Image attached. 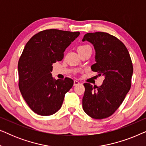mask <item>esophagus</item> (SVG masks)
<instances>
[{"label": "esophagus", "mask_w": 146, "mask_h": 146, "mask_svg": "<svg viewBox=\"0 0 146 146\" xmlns=\"http://www.w3.org/2000/svg\"><path fill=\"white\" fill-rule=\"evenodd\" d=\"M80 84V82L79 81H78V80H75L74 81V86H76V85H78V84Z\"/></svg>", "instance_id": "1"}]
</instances>
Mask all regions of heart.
Returning a JSON list of instances; mask_svg holds the SVG:
<instances>
[{
	"instance_id": "1",
	"label": "heart",
	"mask_w": 146,
	"mask_h": 146,
	"mask_svg": "<svg viewBox=\"0 0 146 146\" xmlns=\"http://www.w3.org/2000/svg\"><path fill=\"white\" fill-rule=\"evenodd\" d=\"M88 46H86V45H82V46H80L78 48V50H80V49H82V48H84Z\"/></svg>"
}]
</instances>
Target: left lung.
<instances>
[{
	"instance_id": "8db88e82",
	"label": "left lung",
	"mask_w": 146,
	"mask_h": 146,
	"mask_svg": "<svg viewBox=\"0 0 146 146\" xmlns=\"http://www.w3.org/2000/svg\"><path fill=\"white\" fill-rule=\"evenodd\" d=\"M82 41L94 46L96 63L92 71L104 77L99 87L85 83L82 98L84 111L94 119L112 115L130 89L133 66L125 46L113 36L102 32L87 33Z\"/></svg>"
}]
</instances>
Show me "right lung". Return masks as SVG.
Returning <instances> with one entry per match:
<instances>
[{"label": "right lung", "instance_id": "obj_1", "mask_svg": "<svg viewBox=\"0 0 146 146\" xmlns=\"http://www.w3.org/2000/svg\"><path fill=\"white\" fill-rule=\"evenodd\" d=\"M79 35V32L46 30L25 45L18 64L19 89L37 114L50 115L58 111L65 94L72 87V80H56L51 72L53 64L62 60L65 50Z\"/></svg>", "mask_w": 146, "mask_h": 146}]
</instances>
